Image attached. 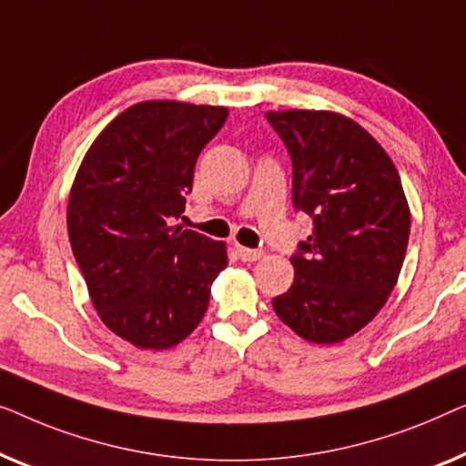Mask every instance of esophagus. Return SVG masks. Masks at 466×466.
Returning <instances> with one entry per match:
<instances>
[{"label":"esophagus","instance_id":"obj_1","mask_svg":"<svg viewBox=\"0 0 466 466\" xmlns=\"http://www.w3.org/2000/svg\"><path fill=\"white\" fill-rule=\"evenodd\" d=\"M236 255H238L242 261H258L261 258V251H255V248H247V247L236 245Z\"/></svg>","mask_w":466,"mask_h":466}]
</instances>
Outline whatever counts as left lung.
Masks as SVG:
<instances>
[{
	"label": "left lung",
	"instance_id": "8db88e82",
	"mask_svg": "<svg viewBox=\"0 0 466 466\" xmlns=\"http://www.w3.org/2000/svg\"><path fill=\"white\" fill-rule=\"evenodd\" d=\"M293 165V207L312 236L291 255L296 279L274 312L308 342L336 344L386 304L410 238V207L389 154L333 111H268Z\"/></svg>",
	"mask_w": 466,
	"mask_h": 466
}]
</instances>
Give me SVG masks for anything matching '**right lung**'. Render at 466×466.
Listing matches in <instances>:
<instances>
[{"instance_id":"obj_1","label":"right lung","mask_w":466,"mask_h":466,"mask_svg":"<svg viewBox=\"0 0 466 466\" xmlns=\"http://www.w3.org/2000/svg\"><path fill=\"white\" fill-rule=\"evenodd\" d=\"M226 107L143 101L105 127L77 170L67 205L71 251L90 299L116 336L167 350L205 317L228 266L224 242L173 228L196 160Z\"/></svg>"}]
</instances>
